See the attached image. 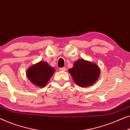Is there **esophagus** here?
I'll return each mask as SVG.
<instances>
[{
	"mask_svg": "<svg viewBox=\"0 0 130 130\" xmlns=\"http://www.w3.org/2000/svg\"><path fill=\"white\" fill-rule=\"evenodd\" d=\"M66 67H62V68L59 69V70L61 71H66Z\"/></svg>",
	"mask_w": 130,
	"mask_h": 130,
	"instance_id": "obj_1",
	"label": "esophagus"
}]
</instances>
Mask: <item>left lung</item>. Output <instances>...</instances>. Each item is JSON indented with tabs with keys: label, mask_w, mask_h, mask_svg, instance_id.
Wrapping results in <instances>:
<instances>
[{
	"label": "left lung",
	"mask_w": 130,
	"mask_h": 130,
	"mask_svg": "<svg viewBox=\"0 0 130 130\" xmlns=\"http://www.w3.org/2000/svg\"><path fill=\"white\" fill-rule=\"evenodd\" d=\"M75 83L82 87L93 84L99 78L100 70L97 64L80 59L76 61L73 67L69 70Z\"/></svg>",
	"instance_id": "8db88e82"
}]
</instances>
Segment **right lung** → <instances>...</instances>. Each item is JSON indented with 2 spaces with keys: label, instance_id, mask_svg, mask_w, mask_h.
<instances>
[{
  "label": "right lung",
  "instance_id": "add662e5",
  "mask_svg": "<svg viewBox=\"0 0 130 130\" xmlns=\"http://www.w3.org/2000/svg\"><path fill=\"white\" fill-rule=\"evenodd\" d=\"M55 70L44 61H40L31 66L26 71L29 80L34 85L44 87L52 77Z\"/></svg>",
  "mask_w": 130,
  "mask_h": 130
}]
</instances>
